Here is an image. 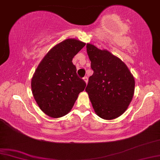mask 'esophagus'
<instances>
[{
	"mask_svg": "<svg viewBox=\"0 0 160 160\" xmlns=\"http://www.w3.org/2000/svg\"><path fill=\"white\" fill-rule=\"evenodd\" d=\"M83 79L84 80V82H86V83H88V77H87V76H86V77H84L83 78Z\"/></svg>",
	"mask_w": 160,
	"mask_h": 160,
	"instance_id": "esophagus-1",
	"label": "esophagus"
}]
</instances>
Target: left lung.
<instances>
[{"mask_svg":"<svg viewBox=\"0 0 160 160\" xmlns=\"http://www.w3.org/2000/svg\"><path fill=\"white\" fill-rule=\"evenodd\" d=\"M94 71L86 92L94 111L104 119L119 117L129 105L134 92V78L125 63L107 50L87 44Z\"/></svg>","mask_w":160,"mask_h":160,"instance_id":"1","label":"left lung"}]
</instances>
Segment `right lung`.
Here are the masks:
<instances>
[{
  "label": "right lung",
  "instance_id": "obj_1",
  "mask_svg": "<svg viewBox=\"0 0 160 160\" xmlns=\"http://www.w3.org/2000/svg\"><path fill=\"white\" fill-rule=\"evenodd\" d=\"M85 43L68 38L53 47L45 56L31 80L33 97L40 109L53 118L67 114L86 82L78 77L72 59Z\"/></svg>",
  "mask_w": 160,
  "mask_h": 160
}]
</instances>
